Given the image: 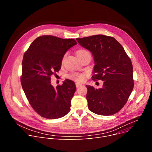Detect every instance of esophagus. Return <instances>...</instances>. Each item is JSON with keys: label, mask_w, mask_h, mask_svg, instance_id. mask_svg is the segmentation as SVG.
Instances as JSON below:
<instances>
[{"label": "esophagus", "mask_w": 152, "mask_h": 152, "mask_svg": "<svg viewBox=\"0 0 152 152\" xmlns=\"http://www.w3.org/2000/svg\"><path fill=\"white\" fill-rule=\"evenodd\" d=\"M82 85V84L80 83H76V87L77 88H79V87H80V86Z\"/></svg>", "instance_id": "obj_1"}]
</instances>
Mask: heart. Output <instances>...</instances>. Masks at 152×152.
Instances as JSON below:
<instances>
[{
    "instance_id": "1",
    "label": "heart",
    "mask_w": 152,
    "mask_h": 152,
    "mask_svg": "<svg viewBox=\"0 0 152 152\" xmlns=\"http://www.w3.org/2000/svg\"><path fill=\"white\" fill-rule=\"evenodd\" d=\"M88 52L87 50H84V49H81V50H78L77 52H76V55H81V54H83V53H88ZM70 78L72 79L73 80H75V81H77V82H82L83 81L86 77V73H74V74H72V75H70Z\"/></svg>"
}]
</instances>
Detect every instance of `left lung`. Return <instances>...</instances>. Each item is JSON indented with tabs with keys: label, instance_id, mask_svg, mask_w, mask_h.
<instances>
[{
	"label": "left lung",
	"instance_id": "1",
	"mask_svg": "<svg viewBox=\"0 0 152 152\" xmlns=\"http://www.w3.org/2000/svg\"><path fill=\"white\" fill-rule=\"evenodd\" d=\"M76 40L92 53L95 64L92 79L103 81V86L99 89L86 85L89 110L101 115H111L118 113L134 88L131 59L113 37L96 35Z\"/></svg>",
	"mask_w": 152,
	"mask_h": 152
}]
</instances>
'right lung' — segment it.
Segmentation results:
<instances>
[{
  "label": "right lung",
  "mask_w": 152,
  "mask_h": 152,
  "mask_svg": "<svg viewBox=\"0 0 152 152\" xmlns=\"http://www.w3.org/2000/svg\"><path fill=\"white\" fill-rule=\"evenodd\" d=\"M76 45L74 39L43 35L32 42L23 56L21 85L30 104L42 117L59 118L70 111L75 82L66 79L54 88L50 76L58 72L64 55Z\"/></svg>",
  "instance_id": "add662e5"
}]
</instances>
